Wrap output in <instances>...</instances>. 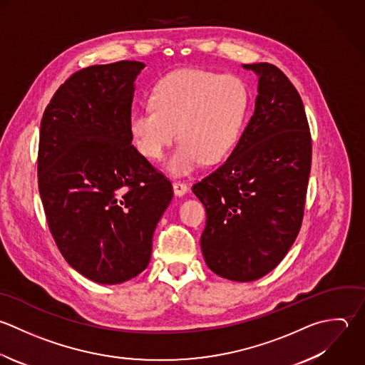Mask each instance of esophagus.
<instances>
[{"instance_id": "1", "label": "esophagus", "mask_w": 365, "mask_h": 365, "mask_svg": "<svg viewBox=\"0 0 365 365\" xmlns=\"http://www.w3.org/2000/svg\"><path fill=\"white\" fill-rule=\"evenodd\" d=\"M189 190V186L185 182H173V192L176 196H183Z\"/></svg>"}]
</instances>
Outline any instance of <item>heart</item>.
<instances>
[{
	"label": "heart",
	"instance_id": "heart-1",
	"mask_svg": "<svg viewBox=\"0 0 365 365\" xmlns=\"http://www.w3.org/2000/svg\"><path fill=\"white\" fill-rule=\"evenodd\" d=\"M249 103V89L240 78L180 69L153 88L152 108L130 113L129 132L136 149L155 160L179 136L182 142L169 158L168 169L187 175L202 162L215 165L230 155L245 128Z\"/></svg>",
	"mask_w": 365,
	"mask_h": 365
}]
</instances>
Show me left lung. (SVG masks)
Returning <instances> with one entry per match:
<instances>
[{"label":"left lung","instance_id":"left-lung-1","mask_svg":"<svg viewBox=\"0 0 365 365\" xmlns=\"http://www.w3.org/2000/svg\"><path fill=\"white\" fill-rule=\"evenodd\" d=\"M259 75L255 113L225 163L195 183L206 209L200 246L223 279L253 282L294 243L304 216L312 135L303 101L276 65H243Z\"/></svg>","mask_w":365,"mask_h":365}]
</instances>
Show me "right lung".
<instances>
[{"mask_svg":"<svg viewBox=\"0 0 365 365\" xmlns=\"http://www.w3.org/2000/svg\"><path fill=\"white\" fill-rule=\"evenodd\" d=\"M138 61L71 75L45 108L38 189L52 237L68 264L99 284H119L150 260L172 183L132 145L129 116Z\"/></svg>","mask_w":365,"mask_h":365,"instance_id":"right-lung-1","label":"right lung"}]
</instances>
